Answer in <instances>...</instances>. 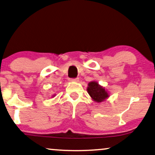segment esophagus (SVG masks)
Segmentation results:
<instances>
[{
  "mask_svg": "<svg viewBox=\"0 0 155 155\" xmlns=\"http://www.w3.org/2000/svg\"><path fill=\"white\" fill-rule=\"evenodd\" d=\"M70 81H75V82H77L78 81V78H71V79L70 80Z\"/></svg>",
  "mask_w": 155,
  "mask_h": 155,
  "instance_id": "34e87169",
  "label": "esophagus"
}]
</instances>
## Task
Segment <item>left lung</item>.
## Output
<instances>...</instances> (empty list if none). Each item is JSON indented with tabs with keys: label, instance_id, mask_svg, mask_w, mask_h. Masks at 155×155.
<instances>
[{
	"label": "left lung",
	"instance_id": "1",
	"mask_svg": "<svg viewBox=\"0 0 155 155\" xmlns=\"http://www.w3.org/2000/svg\"><path fill=\"white\" fill-rule=\"evenodd\" d=\"M87 91L92 100L97 102H101L108 97V92L95 81L89 83Z\"/></svg>",
	"mask_w": 155,
	"mask_h": 155
}]
</instances>
